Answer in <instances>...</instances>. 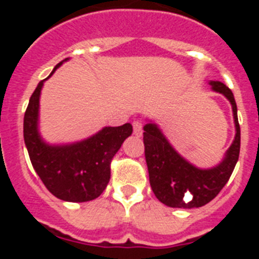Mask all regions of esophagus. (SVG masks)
<instances>
[{"label":"esophagus","mask_w":259,"mask_h":259,"mask_svg":"<svg viewBox=\"0 0 259 259\" xmlns=\"http://www.w3.org/2000/svg\"><path fill=\"white\" fill-rule=\"evenodd\" d=\"M132 125H134V134L136 135L137 137H140L141 135H143V123H141L140 120H135V122L132 123Z\"/></svg>","instance_id":"1"}]
</instances>
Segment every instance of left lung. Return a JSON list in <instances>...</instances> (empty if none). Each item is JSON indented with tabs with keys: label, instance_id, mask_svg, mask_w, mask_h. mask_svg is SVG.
<instances>
[{
	"label": "left lung",
	"instance_id": "obj_1",
	"mask_svg": "<svg viewBox=\"0 0 259 259\" xmlns=\"http://www.w3.org/2000/svg\"><path fill=\"white\" fill-rule=\"evenodd\" d=\"M212 91L221 93L232 106L236 128L235 140L222 162L211 168L189 163L172 148L161 128L149 120L144 125L145 159L149 182L155 197L170 207L193 209L209 203L222 191L236 166L240 154V125L233 93L221 81H210Z\"/></svg>",
	"mask_w": 259,
	"mask_h": 259
}]
</instances>
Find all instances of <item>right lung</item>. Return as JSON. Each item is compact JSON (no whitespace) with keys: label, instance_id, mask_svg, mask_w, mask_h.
I'll list each match as a JSON object with an SVG mask.
<instances>
[{"label":"right lung","instance_id":"add662e5","mask_svg":"<svg viewBox=\"0 0 259 259\" xmlns=\"http://www.w3.org/2000/svg\"><path fill=\"white\" fill-rule=\"evenodd\" d=\"M68 58L59 62L47 79L41 80L29 98L24 114L23 135L31 163L48 191L68 202H87L97 198L110 180V162L123 141L132 134V125L104 127L93 136L71 144H48L38 132L40 95L45 80Z\"/></svg>","mask_w":259,"mask_h":259}]
</instances>
